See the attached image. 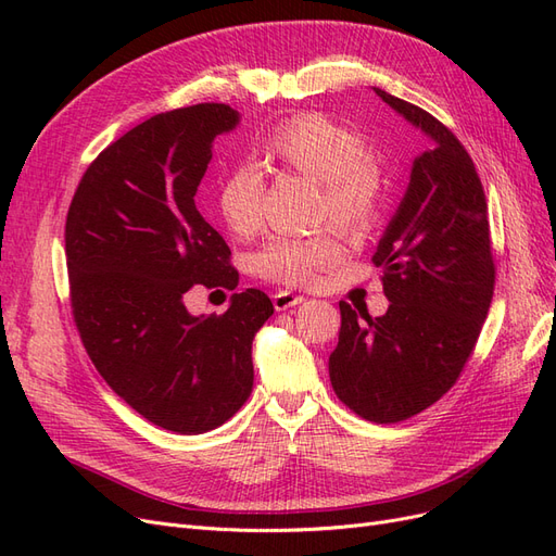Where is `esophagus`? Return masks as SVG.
<instances>
[{
	"label": "esophagus",
	"mask_w": 556,
	"mask_h": 556,
	"mask_svg": "<svg viewBox=\"0 0 556 556\" xmlns=\"http://www.w3.org/2000/svg\"><path fill=\"white\" fill-rule=\"evenodd\" d=\"M301 301H304V296H301V294H294L290 290H280V292L274 294V308L276 311H288L292 306H299Z\"/></svg>",
	"instance_id": "obj_1"
}]
</instances>
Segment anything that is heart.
I'll return each mask as SVG.
<instances>
[{"label":"heart","instance_id":"heart-1","mask_svg":"<svg viewBox=\"0 0 556 556\" xmlns=\"http://www.w3.org/2000/svg\"><path fill=\"white\" fill-rule=\"evenodd\" d=\"M264 155L280 169L317 185L315 215L348 237H362L378 220L387 194L382 166L357 131L325 113H296L278 123L262 141ZM264 176L252 164H237L220 178L215 206L237 237H250L262 223ZM341 245L331 233L274 237L255 255V271L274 282L301 285L333 266Z\"/></svg>","mask_w":556,"mask_h":556}]
</instances>
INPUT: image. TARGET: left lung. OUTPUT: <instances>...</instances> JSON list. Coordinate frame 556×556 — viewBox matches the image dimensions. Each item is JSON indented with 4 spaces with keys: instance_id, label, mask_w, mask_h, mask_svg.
Returning <instances> with one entry per match:
<instances>
[{
    "instance_id": "left-lung-1",
    "label": "left lung",
    "mask_w": 556,
    "mask_h": 556,
    "mask_svg": "<svg viewBox=\"0 0 556 556\" xmlns=\"http://www.w3.org/2000/svg\"><path fill=\"white\" fill-rule=\"evenodd\" d=\"M374 90L433 146L415 157L374 255L390 308L371 317L341 301L329 378L350 410L390 425L422 413L457 382L490 311L496 271L484 190L466 148L425 109Z\"/></svg>"
}]
</instances>
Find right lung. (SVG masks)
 <instances>
[{"label": "right lung", "instance_id": "obj_1", "mask_svg": "<svg viewBox=\"0 0 556 556\" xmlns=\"http://www.w3.org/2000/svg\"><path fill=\"white\" fill-rule=\"evenodd\" d=\"M227 104L166 111L113 141L83 174L64 243L80 341L111 390L166 431L225 425L252 392V339L274 315L260 290L192 315L194 285H239L231 250L194 206Z\"/></svg>", "mask_w": 556, "mask_h": 556}]
</instances>
